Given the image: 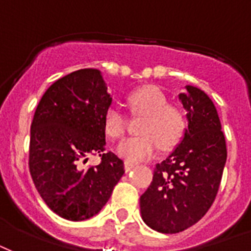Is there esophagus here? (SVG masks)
Wrapping results in <instances>:
<instances>
[{
  "label": "esophagus",
  "instance_id": "34e87169",
  "mask_svg": "<svg viewBox=\"0 0 251 251\" xmlns=\"http://www.w3.org/2000/svg\"><path fill=\"white\" fill-rule=\"evenodd\" d=\"M124 167H125V171L126 172H130L131 169H133L134 167H135V164H133V163H129V161H125V164H124Z\"/></svg>",
  "mask_w": 251,
  "mask_h": 251
}]
</instances>
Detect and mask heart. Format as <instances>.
<instances>
[{"label": "heart", "instance_id": "b5f03b06", "mask_svg": "<svg viewBox=\"0 0 251 251\" xmlns=\"http://www.w3.org/2000/svg\"><path fill=\"white\" fill-rule=\"evenodd\" d=\"M133 113L145 114L141 137L126 138L116 147L120 157L129 163L149 160L161 149H173L183 135L186 118L178 106L169 105L168 99L157 87L146 86L127 98ZM126 120L117 106H110L104 114V131L109 138H120L125 133Z\"/></svg>", "mask_w": 251, "mask_h": 251}]
</instances>
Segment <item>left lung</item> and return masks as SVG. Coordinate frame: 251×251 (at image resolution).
Masks as SVG:
<instances>
[{"label": "left lung", "mask_w": 251, "mask_h": 251, "mask_svg": "<svg viewBox=\"0 0 251 251\" xmlns=\"http://www.w3.org/2000/svg\"><path fill=\"white\" fill-rule=\"evenodd\" d=\"M178 100L187 127L171 155L157 164L141 197L143 222L160 233H178L204 216L218 194L226 161L218 110L198 87L185 86Z\"/></svg>", "instance_id": "obj_1"}]
</instances>
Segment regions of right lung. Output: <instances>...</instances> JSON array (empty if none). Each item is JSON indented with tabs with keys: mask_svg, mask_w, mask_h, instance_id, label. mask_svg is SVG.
Listing matches in <instances>:
<instances>
[{
	"mask_svg": "<svg viewBox=\"0 0 251 251\" xmlns=\"http://www.w3.org/2000/svg\"><path fill=\"white\" fill-rule=\"evenodd\" d=\"M98 69H80L43 95L31 125L29 172L39 194L58 216L82 222L99 214L125 169L105 152L104 114L112 105ZM90 153L102 163L84 170Z\"/></svg>",
	"mask_w": 251,
	"mask_h": 251,
	"instance_id": "1",
	"label": "right lung"
}]
</instances>
